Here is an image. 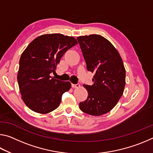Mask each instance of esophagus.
Wrapping results in <instances>:
<instances>
[{
  "mask_svg": "<svg viewBox=\"0 0 153 153\" xmlns=\"http://www.w3.org/2000/svg\"><path fill=\"white\" fill-rule=\"evenodd\" d=\"M71 87L73 88H78L80 87V85L79 84H71Z\"/></svg>",
  "mask_w": 153,
  "mask_h": 153,
  "instance_id": "obj_1",
  "label": "esophagus"
}]
</instances>
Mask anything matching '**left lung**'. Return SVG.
I'll return each mask as SVG.
<instances>
[{
  "mask_svg": "<svg viewBox=\"0 0 153 153\" xmlns=\"http://www.w3.org/2000/svg\"><path fill=\"white\" fill-rule=\"evenodd\" d=\"M86 63L87 69L94 74L92 86L84 84L88 95L79 104L82 111L100 116L117 105L126 85V69L122 59L113 45L97 34L77 38Z\"/></svg>",
  "mask_w": 153,
  "mask_h": 153,
  "instance_id": "obj_1",
  "label": "left lung"
}]
</instances>
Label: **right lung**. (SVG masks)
<instances>
[{"mask_svg":"<svg viewBox=\"0 0 153 153\" xmlns=\"http://www.w3.org/2000/svg\"><path fill=\"white\" fill-rule=\"evenodd\" d=\"M77 44L76 38L61 33L44 34L35 38L23 52L17 81L22 98L34 112L46 114L57 108L62 95L71 83L51 76L68 49Z\"/></svg>","mask_w":153,"mask_h":153,"instance_id":"1","label":"right lung"}]
</instances>
